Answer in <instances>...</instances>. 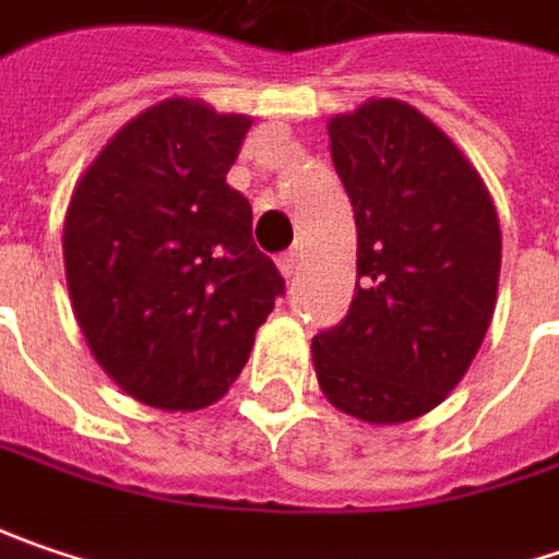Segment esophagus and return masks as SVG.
<instances>
[{
    "label": "esophagus",
    "mask_w": 559,
    "mask_h": 559,
    "mask_svg": "<svg viewBox=\"0 0 559 559\" xmlns=\"http://www.w3.org/2000/svg\"><path fill=\"white\" fill-rule=\"evenodd\" d=\"M280 270H283V276H286V280H293L295 273H298V251L283 254V258H280Z\"/></svg>",
    "instance_id": "1"
}]
</instances>
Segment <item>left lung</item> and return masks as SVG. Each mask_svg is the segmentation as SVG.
<instances>
[{
    "label": "left lung",
    "instance_id": "8db88e82",
    "mask_svg": "<svg viewBox=\"0 0 559 559\" xmlns=\"http://www.w3.org/2000/svg\"><path fill=\"white\" fill-rule=\"evenodd\" d=\"M358 233L349 314L311 340L323 396L368 425L412 421L468 371L488 333L500 223L460 147L403 99L330 119Z\"/></svg>",
    "mask_w": 559,
    "mask_h": 559
}]
</instances>
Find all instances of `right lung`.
I'll use <instances>...</instances> for the list:
<instances>
[{"instance_id":"add662e5","label":"right lung","mask_w":559,"mask_h":559,"mask_svg":"<svg viewBox=\"0 0 559 559\" xmlns=\"http://www.w3.org/2000/svg\"><path fill=\"white\" fill-rule=\"evenodd\" d=\"M248 128V116L163 99L99 151L71 194V308L103 371L138 403H216L286 293L251 238L248 198L226 185Z\"/></svg>"}]
</instances>
